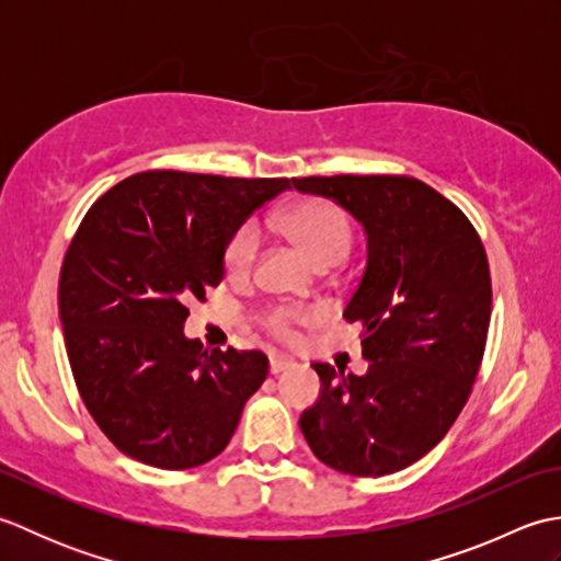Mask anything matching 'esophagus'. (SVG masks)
Returning a JSON list of instances; mask_svg holds the SVG:
<instances>
[{
  "mask_svg": "<svg viewBox=\"0 0 561 561\" xmlns=\"http://www.w3.org/2000/svg\"><path fill=\"white\" fill-rule=\"evenodd\" d=\"M294 362L287 359V356H272L270 359V374L272 376H279L282 371H287V368H291Z\"/></svg>",
  "mask_w": 561,
  "mask_h": 561,
  "instance_id": "esophagus-1",
  "label": "esophagus"
}]
</instances>
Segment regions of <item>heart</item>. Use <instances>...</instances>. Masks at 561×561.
Segmentation results:
<instances>
[{"label": "heart", "instance_id": "b5f03b06", "mask_svg": "<svg viewBox=\"0 0 561 561\" xmlns=\"http://www.w3.org/2000/svg\"><path fill=\"white\" fill-rule=\"evenodd\" d=\"M279 231L313 262L316 267H332L347 257L352 248V224L344 211L330 202L308 199L294 205L279 219ZM260 250V233L253 224L241 226L224 250V267L231 277L241 279L253 270ZM308 313L296 308H272L262 316V323L272 335L289 340L294 337V323Z\"/></svg>", "mask_w": 561, "mask_h": 561}]
</instances>
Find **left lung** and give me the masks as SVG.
<instances>
[{
  "mask_svg": "<svg viewBox=\"0 0 561 561\" xmlns=\"http://www.w3.org/2000/svg\"><path fill=\"white\" fill-rule=\"evenodd\" d=\"M364 226V277L344 308L362 320L364 376L313 364L320 396L301 414L313 456L354 478L424 458L468 402L492 316L486 253L468 217L408 175L291 178Z\"/></svg>",
  "mask_w": 561,
  "mask_h": 561,
  "instance_id": "1",
  "label": "left lung"
}]
</instances>
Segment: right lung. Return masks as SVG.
<instances>
[{
    "instance_id": "right-lung-1",
    "label": "right lung",
    "mask_w": 561,
    "mask_h": 561,
    "mask_svg": "<svg viewBox=\"0 0 561 561\" xmlns=\"http://www.w3.org/2000/svg\"><path fill=\"white\" fill-rule=\"evenodd\" d=\"M287 178L147 171L93 202L59 274V320L79 396L125 456L187 470L217 458L267 378L262 352L202 350L187 301L224 279L243 221Z\"/></svg>"
}]
</instances>
